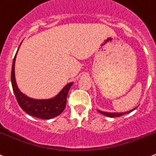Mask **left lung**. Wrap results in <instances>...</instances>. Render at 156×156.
Here are the masks:
<instances>
[{
	"instance_id": "8db88e82",
	"label": "left lung",
	"mask_w": 156,
	"mask_h": 156,
	"mask_svg": "<svg viewBox=\"0 0 156 156\" xmlns=\"http://www.w3.org/2000/svg\"><path fill=\"white\" fill-rule=\"evenodd\" d=\"M135 109L136 108H134V109H131V110H129V111L127 112H123V113H108V112L101 111V110H99V109H97V110L98 112H99V113H102V114L105 115V116H109V117H115V116H123V115L124 114H127V113H130V112L133 111V110Z\"/></svg>"
}]
</instances>
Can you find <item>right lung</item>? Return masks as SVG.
Wrapping results in <instances>:
<instances>
[{
  "instance_id": "right-lung-1",
  "label": "right lung",
  "mask_w": 156,
  "mask_h": 156,
  "mask_svg": "<svg viewBox=\"0 0 156 156\" xmlns=\"http://www.w3.org/2000/svg\"><path fill=\"white\" fill-rule=\"evenodd\" d=\"M18 50H17V53H18ZM17 53L14 57L13 64H12L11 80H12L13 92L20 107L28 114L37 117V118L45 119V120H50L61 114L65 108L66 103H67V95L69 92L70 88L74 82H70L67 84L61 92L51 99H36L29 97L19 90L17 85L16 80H15V64Z\"/></svg>"
}]
</instances>
